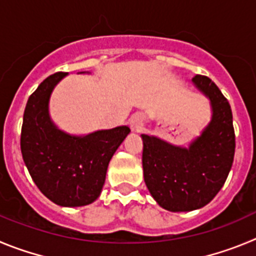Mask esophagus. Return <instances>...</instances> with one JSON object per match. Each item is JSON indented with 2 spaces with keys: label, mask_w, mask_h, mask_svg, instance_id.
Here are the masks:
<instances>
[{
  "label": "esophagus",
  "mask_w": 256,
  "mask_h": 256,
  "mask_svg": "<svg viewBox=\"0 0 256 256\" xmlns=\"http://www.w3.org/2000/svg\"><path fill=\"white\" fill-rule=\"evenodd\" d=\"M130 126L134 131H140L144 126V118H142V114H134L132 117L130 118Z\"/></svg>",
  "instance_id": "34e87169"
}]
</instances>
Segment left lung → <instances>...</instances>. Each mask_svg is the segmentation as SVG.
Wrapping results in <instances>:
<instances>
[{"label": "left lung", "instance_id": "1", "mask_svg": "<svg viewBox=\"0 0 256 256\" xmlns=\"http://www.w3.org/2000/svg\"><path fill=\"white\" fill-rule=\"evenodd\" d=\"M194 85L212 106V120L188 148L142 134V170L149 192L170 212L202 208L224 185L234 156V130L228 100L208 76Z\"/></svg>", "mask_w": 256, "mask_h": 256}]
</instances>
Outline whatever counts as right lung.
Wrapping results in <instances>:
<instances>
[{
    "label": "right lung",
    "instance_id": "right-lung-1",
    "mask_svg": "<svg viewBox=\"0 0 256 256\" xmlns=\"http://www.w3.org/2000/svg\"><path fill=\"white\" fill-rule=\"evenodd\" d=\"M66 75H50L29 96L20 146L32 178L50 202L61 206H82L100 195L108 163L130 128L118 126L84 136L60 130L50 120L48 104L54 88Z\"/></svg>",
    "mask_w": 256,
    "mask_h": 256
}]
</instances>
